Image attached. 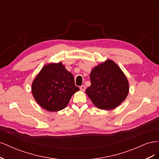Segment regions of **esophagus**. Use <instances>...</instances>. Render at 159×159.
I'll use <instances>...</instances> for the list:
<instances>
[{
	"mask_svg": "<svg viewBox=\"0 0 159 159\" xmlns=\"http://www.w3.org/2000/svg\"><path fill=\"white\" fill-rule=\"evenodd\" d=\"M80 90L81 91H85V86L84 85H82L81 86H80Z\"/></svg>",
	"mask_w": 159,
	"mask_h": 159,
	"instance_id": "obj_1",
	"label": "esophagus"
}]
</instances>
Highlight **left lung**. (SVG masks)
Instances as JSON below:
<instances>
[{
  "label": "left lung",
  "mask_w": 159,
  "mask_h": 159,
  "mask_svg": "<svg viewBox=\"0 0 159 159\" xmlns=\"http://www.w3.org/2000/svg\"><path fill=\"white\" fill-rule=\"evenodd\" d=\"M91 85L86 94L96 107L111 110L117 107L129 93V83L121 70L107 60L91 70Z\"/></svg>",
  "instance_id": "8db88e82"
}]
</instances>
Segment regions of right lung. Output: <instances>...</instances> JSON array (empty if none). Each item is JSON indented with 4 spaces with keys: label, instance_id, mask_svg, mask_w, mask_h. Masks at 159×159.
I'll return each mask as SVG.
<instances>
[{
    "label": "right lung",
    "instance_id": "1",
    "mask_svg": "<svg viewBox=\"0 0 159 159\" xmlns=\"http://www.w3.org/2000/svg\"><path fill=\"white\" fill-rule=\"evenodd\" d=\"M80 89L74 78L61 63L45 66L32 85V92L37 103L49 111L64 109L71 96Z\"/></svg>",
    "mask_w": 159,
    "mask_h": 159
}]
</instances>
